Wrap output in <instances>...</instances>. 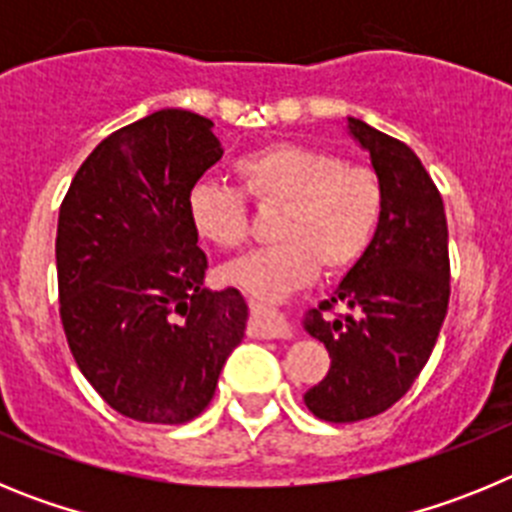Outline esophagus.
Listing matches in <instances>:
<instances>
[{
	"mask_svg": "<svg viewBox=\"0 0 512 512\" xmlns=\"http://www.w3.org/2000/svg\"><path fill=\"white\" fill-rule=\"evenodd\" d=\"M248 333L256 338L292 336V330H289V323L282 312L271 310V307H264V305H251V323H248Z\"/></svg>",
	"mask_w": 512,
	"mask_h": 512,
	"instance_id": "34e87169",
	"label": "esophagus"
}]
</instances>
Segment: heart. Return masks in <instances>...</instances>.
<instances>
[{
    "instance_id": "1",
    "label": "heart",
    "mask_w": 512,
    "mask_h": 512,
    "mask_svg": "<svg viewBox=\"0 0 512 512\" xmlns=\"http://www.w3.org/2000/svg\"><path fill=\"white\" fill-rule=\"evenodd\" d=\"M241 191L194 184L187 210L202 241L233 251L248 241V207H279L271 235L279 243L223 269L225 282L264 302L284 300L318 274L354 269L377 235L384 189L374 169L343 164L336 153L302 143H269L233 164Z\"/></svg>"
}]
</instances>
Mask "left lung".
Here are the masks:
<instances>
[{
    "label": "left lung",
    "mask_w": 512,
    "mask_h": 512,
    "mask_svg": "<svg viewBox=\"0 0 512 512\" xmlns=\"http://www.w3.org/2000/svg\"><path fill=\"white\" fill-rule=\"evenodd\" d=\"M384 189L377 235L330 300L307 312L305 330L325 343L330 369L305 392L328 423L390 410L413 387L449 310V228L436 184L402 140L348 117Z\"/></svg>",
    "instance_id": "left-lung-1"
}]
</instances>
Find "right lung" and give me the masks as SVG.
<instances>
[{"mask_svg": "<svg viewBox=\"0 0 512 512\" xmlns=\"http://www.w3.org/2000/svg\"><path fill=\"white\" fill-rule=\"evenodd\" d=\"M223 158L212 120L158 110L79 166L56 235L58 312L81 374L112 410L182 425L210 405L248 307L207 292L192 187Z\"/></svg>", "mask_w": 512, "mask_h": 512, "instance_id": "add662e5", "label": "right lung"}]
</instances>
